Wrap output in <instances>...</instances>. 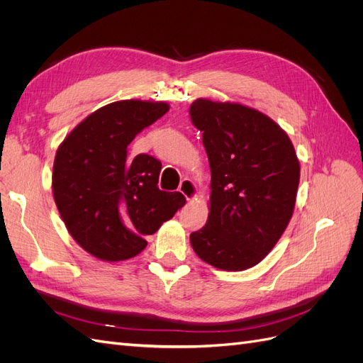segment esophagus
I'll return each instance as SVG.
<instances>
[{
	"instance_id": "obj_1",
	"label": "esophagus",
	"mask_w": 363,
	"mask_h": 363,
	"mask_svg": "<svg viewBox=\"0 0 363 363\" xmlns=\"http://www.w3.org/2000/svg\"><path fill=\"white\" fill-rule=\"evenodd\" d=\"M180 192L186 196V200L188 201H194L196 199V195H199V189H196L195 183L189 179H184L180 183Z\"/></svg>"
}]
</instances>
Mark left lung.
I'll return each instance as SVG.
<instances>
[{
  "label": "left lung",
  "mask_w": 363,
  "mask_h": 363,
  "mask_svg": "<svg viewBox=\"0 0 363 363\" xmlns=\"http://www.w3.org/2000/svg\"><path fill=\"white\" fill-rule=\"evenodd\" d=\"M192 124L211 164V212L191 235L201 260L224 271L257 265L286 230L300 183L289 136L256 108L199 98Z\"/></svg>",
  "instance_id": "1"
}]
</instances>
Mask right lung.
<instances>
[{"label":"right lung","mask_w":363,"mask_h":363,"mask_svg":"<svg viewBox=\"0 0 363 363\" xmlns=\"http://www.w3.org/2000/svg\"><path fill=\"white\" fill-rule=\"evenodd\" d=\"M169 111L162 101L123 100L84 118L57 148L52 195L74 240L106 262L133 257L147 235L184 206L180 192L157 188L162 163L128 157L127 147Z\"/></svg>","instance_id":"1"}]
</instances>
